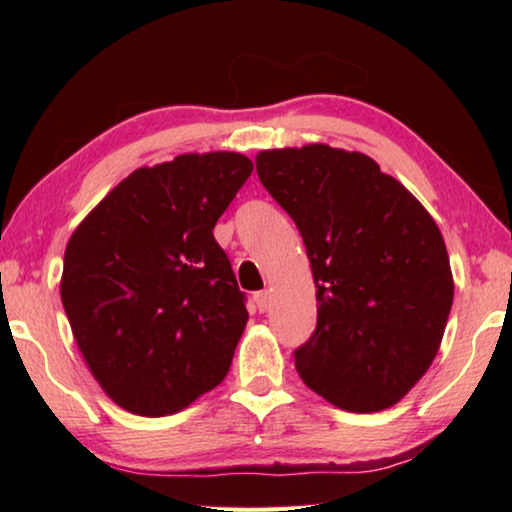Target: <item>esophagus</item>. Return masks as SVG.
<instances>
[{
  "label": "esophagus",
  "mask_w": 512,
  "mask_h": 512,
  "mask_svg": "<svg viewBox=\"0 0 512 512\" xmlns=\"http://www.w3.org/2000/svg\"><path fill=\"white\" fill-rule=\"evenodd\" d=\"M253 302L259 311H268V307H271V291L253 293Z\"/></svg>",
  "instance_id": "esophagus-1"
}]
</instances>
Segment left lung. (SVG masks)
Here are the masks:
<instances>
[{
  "label": "left lung",
  "instance_id": "1",
  "mask_svg": "<svg viewBox=\"0 0 512 512\" xmlns=\"http://www.w3.org/2000/svg\"><path fill=\"white\" fill-rule=\"evenodd\" d=\"M255 164L296 221L316 282V329L293 352L300 379L343 411L397 404L429 370L454 300L436 221L363 153L309 144Z\"/></svg>",
  "mask_w": 512,
  "mask_h": 512
}]
</instances>
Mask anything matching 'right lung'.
<instances>
[{"label": "right lung", "mask_w": 512, "mask_h": 512, "mask_svg": "<svg viewBox=\"0 0 512 512\" xmlns=\"http://www.w3.org/2000/svg\"><path fill=\"white\" fill-rule=\"evenodd\" d=\"M253 173L241 153H185L112 189L65 248L60 300L121 409L183 411L228 375L248 311L212 235Z\"/></svg>", "instance_id": "1"}]
</instances>
